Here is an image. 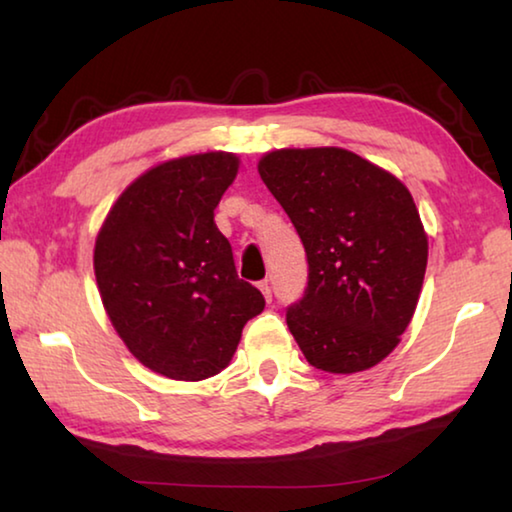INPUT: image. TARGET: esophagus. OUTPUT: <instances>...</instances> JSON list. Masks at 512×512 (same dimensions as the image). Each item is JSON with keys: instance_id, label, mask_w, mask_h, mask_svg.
Here are the masks:
<instances>
[{"instance_id": "esophagus-1", "label": "esophagus", "mask_w": 512, "mask_h": 512, "mask_svg": "<svg viewBox=\"0 0 512 512\" xmlns=\"http://www.w3.org/2000/svg\"><path fill=\"white\" fill-rule=\"evenodd\" d=\"M257 287H259V291H262V293H264V298H266L268 302H271V298H273V293H271V284H268V280H262V282H259V284H257Z\"/></svg>"}]
</instances>
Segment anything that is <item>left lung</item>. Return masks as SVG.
<instances>
[{
	"instance_id": "obj_1",
	"label": "left lung",
	"mask_w": 512,
	"mask_h": 512,
	"mask_svg": "<svg viewBox=\"0 0 512 512\" xmlns=\"http://www.w3.org/2000/svg\"><path fill=\"white\" fill-rule=\"evenodd\" d=\"M257 171L307 253L305 296L287 309L305 359L336 375L377 366L409 327L427 271L411 192L339 146L271 151Z\"/></svg>"
}]
</instances>
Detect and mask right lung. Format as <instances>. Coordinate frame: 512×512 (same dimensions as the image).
Returning <instances> with one entry per match:
<instances>
[{
  "mask_svg": "<svg viewBox=\"0 0 512 512\" xmlns=\"http://www.w3.org/2000/svg\"><path fill=\"white\" fill-rule=\"evenodd\" d=\"M237 171L239 158L225 151L158 164L121 192L94 244L112 327L137 361L169 379L219 375L264 309L214 223Z\"/></svg>",
  "mask_w": 512,
  "mask_h": 512,
  "instance_id": "add662e5",
  "label": "right lung"
}]
</instances>
